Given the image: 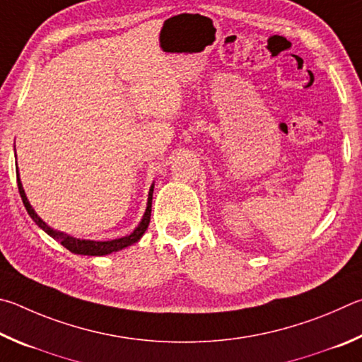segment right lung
Returning <instances> with one entry per match:
<instances>
[{
  "label": "right lung",
  "instance_id": "obj_1",
  "mask_svg": "<svg viewBox=\"0 0 362 362\" xmlns=\"http://www.w3.org/2000/svg\"><path fill=\"white\" fill-rule=\"evenodd\" d=\"M17 186H18V192H21V197L25 208H27L28 214L31 216V219L35 221V223L41 227V229L50 235L52 238H55L57 242H60L63 246H65L66 250H69L74 255H82V256H105V255H111V252H116L127 248V246H130L133 243H136L139 238L143 237V233L146 232L149 226V221H151V206H152V192H154V185L151 186L149 189V195H148V206H146V211H144V216L141 219V223L138 224V227H135V230H133L130 235L127 237H120L116 240H107V242H93V240H79V238H74V237H69L66 233L59 232V230H54L52 227H49L44 221L37 216L35 213L33 208H31L30 202L27 199V195H25V191L22 187V182H21V177H18V168H17Z\"/></svg>",
  "mask_w": 362,
  "mask_h": 362
}]
</instances>
